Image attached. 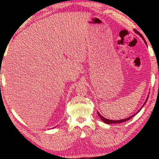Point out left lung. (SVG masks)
<instances>
[{
    "label": "left lung",
    "mask_w": 159,
    "mask_h": 159,
    "mask_svg": "<svg viewBox=\"0 0 159 159\" xmlns=\"http://www.w3.org/2000/svg\"><path fill=\"white\" fill-rule=\"evenodd\" d=\"M134 31L136 32L137 34H139V35H140L141 38H142L143 39V40H144V42L145 43V44H146V42H145V39H144V38H143V36L142 35V34H141L140 32H139L138 30H134ZM148 98H147V99H146V101H145V103H146L147 102V101H148ZM144 103V104H145ZM144 106V105H143ZM135 114H134V115H132V116H129V117H128V118H126V119H121V120H111V119H106V118H104L103 116H102L101 114H99V112H98V116L100 117V118L101 119V120L103 121V122H105V123H106V124H108V125H109V124H118V123H121V122H124V121H127V120H129V119H130L131 118H132V117H133L134 115Z\"/></svg>",
    "instance_id": "left-lung-1"
}]
</instances>
